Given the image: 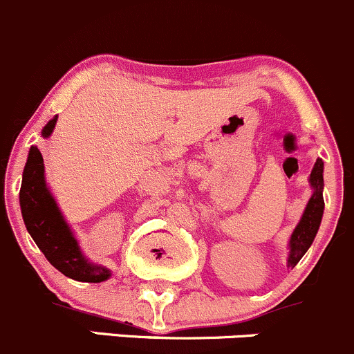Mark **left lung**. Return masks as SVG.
Listing matches in <instances>:
<instances>
[{
    "label": "left lung",
    "mask_w": 354,
    "mask_h": 354,
    "mask_svg": "<svg viewBox=\"0 0 354 354\" xmlns=\"http://www.w3.org/2000/svg\"><path fill=\"white\" fill-rule=\"evenodd\" d=\"M322 172H324V162L320 158H317L315 165H313V170L310 174V184L313 187V194L310 201L307 204V207H305V213L304 216H301L300 223L297 225L293 235H291L288 268H295V266L298 264V261L305 256L308 247L312 245L313 239H315L317 235V230H319L320 220H322V214H324Z\"/></svg>",
    "instance_id": "obj_1"
}]
</instances>
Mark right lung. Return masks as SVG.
Segmentation results:
<instances>
[{
  "label": "right lung",
  "mask_w": 354,
  "mask_h": 354,
  "mask_svg": "<svg viewBox=\"0 0 354 354\" xmlns=\"http://www.w3.org/2000/svg\"><path fill=\"white\" fill-rule=\"evenodd\" d=\"M57 115L47 122L42 136L47 138L56 126ZM20 207L25 227L47 261L68 278L83 283H100L111 276L102 266H93L82 256L78 242L69 232L44 180V160L37 147L28 151L20 189Z\"/></svg>",
  "instance_id": "1"
}]
</instances>
